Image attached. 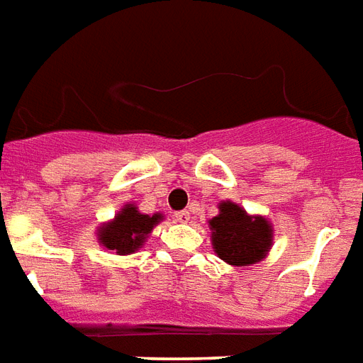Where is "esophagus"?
Here are the masks:
<instances>
[{
	"instance_id": "34e87169",
	"label": "esophagus",
	"mask_w": 363,
	"mask_h": 363,
	"mask_svg": "<svg viewBox=\"0 0 363 363\" xmlns=\"http://www.w3.org/2000/svg\"><path fill=\"white\" fill-rule=\"evenodd\" d=\"M174 218H176V222H179V223H189V222H191V214H189L187 211L176 212V214H174Z\"/></svg>"
}]
</instances>
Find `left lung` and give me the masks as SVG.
Returning <instances> with one entry per match:
<instances>
[{"instance_id": "1", "label": "left lung", "mask_w": 363, "mask_h": 363, "mask_svg": "<svg viewBox=\"0 0 363 363\" xmlns=\"http://www.w3.org/2000/svg\"><path fill=\"white\" fill-rule=\"evenodd\" d=\"M218 216L208 220L212 249L230 266H250L264 260L274 245V225L268 218L249 214L233 201L218 204Z\"/></svg>"}]
</instances>
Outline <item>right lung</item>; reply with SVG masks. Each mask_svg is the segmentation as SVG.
I'll use <instances>...</instances> for the list:
<instances>
[{
    "mask_svg": "<svg viewBox=\"0 0 363 363\" xmlns=\"http://www.w3.org/2000/svg\"><path fill=\"white\" fill-rule=\"evenodd\" d=\"M162 220L164 216L160 212L143 214L135 204L128 203L114 214L113 220L101 223L97 228V243L120 256L133 255L145 245L152 228L159 225Z\"/></svg>",
    "mask_w": 363,
    "mask_h": 363,
    "instance_id": "obj_1",
    "label": "right lung"
}]
</instances>
